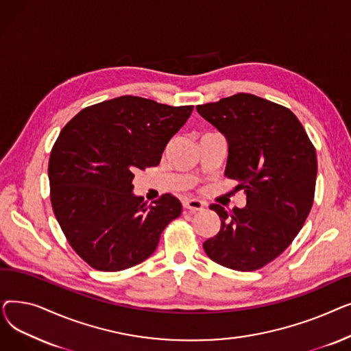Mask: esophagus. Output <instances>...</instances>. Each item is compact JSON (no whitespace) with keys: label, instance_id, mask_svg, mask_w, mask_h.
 Returning a JSON list of instances; mask_svg holds the SVG:
<instances>
[{"label":"esophagus","instance_id":"esophagus-1","mask_svg":"<svg viewBox=\"0 0 351 351\" xmlns=\"http://www.w3.org/2000/svg\"><path fill=\"white\" fill-rule=\"evenodd\" d=\"M206 206L205 202L197 200V199H185L183 200V208L188 209L189 212H197V210H204Z\"/></svg>","mask_w":351,"mask_h":351}]
</instances>
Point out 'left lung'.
<instances>
[{"mask_svg":"<svg viewBox=\"0 0 351 351\" xmlns=\"http://www.w3.org/2000/svg\"><path fill=\"white\" fill-rule=\"evenodd\" d=\"M196 109L226 138L225 175L246 193L242 209L210 205L220 230L204 249L225 267L257 270L283 253L306 222L316 188V149L290 109L261 97L237 94Z\"/></svg>","mask_w":351,"mask_h":351,"instance_id":"obj_1","label":"left lung"}]
</instances>
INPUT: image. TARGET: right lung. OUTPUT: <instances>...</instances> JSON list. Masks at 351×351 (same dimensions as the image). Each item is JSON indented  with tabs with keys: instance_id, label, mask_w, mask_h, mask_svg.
I'll use <instances>...</instances> for the list:
<instances>
[{
	"instance_id": "1",
	"label": "right lung",
	"mask_w": 351,
	"mask_h": 351,
	"mask_svg": "<svg viewBox=\"0 0 351 351\" xmlns=\"http://www.w3.org/2000/svg\"><path fill=\"white\" fill-rule=\"evenodd\" d=\"M193 106L123 95L88 106L55 142L48 165L51 204L69 245L97 270L146 261L163 229L182 212L165 193L147 206L134 193L136 171L160 162Z\"/></svg>"
}]
</instances>
